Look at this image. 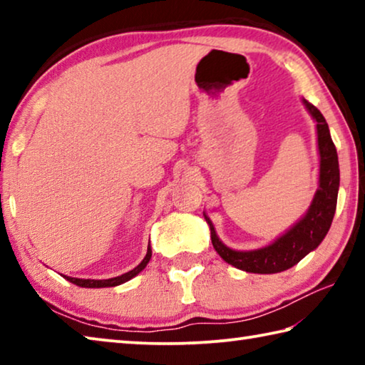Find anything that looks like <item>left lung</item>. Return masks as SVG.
Listing matches in <instances>:
<instances>
[{
  "label": "left lung",
  "instance_id": "left-lung-1",
  "mask_svg": "<svg viewBox=\"0 0 365 365\" xmlns=\"http://www.w3.org/2000/svg\"><path fill=\"white\" fill-rule=\"evenodd\" d=\"M302 103L312 119L317 122V145L320 154L319 188L304 217L299 219V222H296L288 232L269 246L252 251H235L220 242L212 222L205 214L209 230H211L214 250L225 262L240 270L251 272V274H277V272L287 270L316 250L330 230L339 188L338 154L325 117L314 104L306 100H302Z\"/></svg>",
  "mask_w": 365,
  "mask_h": 365
}]
</instances>
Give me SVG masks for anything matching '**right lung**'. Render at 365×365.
Masks as SVG:
<instances>
[{
	"label": "right lung",
	"mask_w": 365,
	"mask_h": 365,
	"mask_svg": "<svg viewBox=\"0 0 365 365\" xmlns=\"http://www.w3.org/2000/svg\"><path fill=\"white\" fill-rule=\"evenodd\" d=\"M151 259V246H148V251H146V256L143 261H141L137 267L132 269L130 272H127V274H122L119 277H114V279H106V280H90V279H73V277H66L63 275L64 279L69 280L71 283L77 287H82V288H106V287H117L120 285V283H125L130 279H133L135 275H138L141 270L146 267V264L150 262Z\"/></svg>",
	"instance_id": "add662e5"
}]
</instances>
